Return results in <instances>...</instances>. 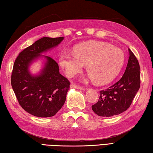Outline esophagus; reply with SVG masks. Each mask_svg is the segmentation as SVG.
Instances as JSON below:
<instances>
[{"label":"esophagus","instance_id":"obj_1","mask_svg":"<svg viewBox=\"0 0 153 153\" xmlns=\"http://www.w3.org/2000/svg\"><path fill=\"white\" fill-rule=\"evenodd\" d=\"M70 86H71V88H72L79 89V90H86V88L82 87V86H78V85L74 84V83H71V84Z\"/></svg>","mask_w":153,"mask_h":153}]
</instances>
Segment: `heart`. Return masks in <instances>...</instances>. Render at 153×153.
Returning <instances> with one entry per match:
<instances>
[{
    "instance_id": "obj_1",
    "label": "heart",
    "mask_w": 153,
    "mask_h": 153,
    "mask_svg": "<svg viewBox=\"0 0 153 153\" xmlns=\"http://www.w3.org/2000/svg\"><path fill=\"white\" fill-rule=\"evenodd\" d=\"M123 51L103 42L82 44L75 48L74 53L64 51L60 55V63L69 77L82 71L87 65L90 78L97 84L110 82L120 73L124 64Z\"/></svg>"
}]
</instances>
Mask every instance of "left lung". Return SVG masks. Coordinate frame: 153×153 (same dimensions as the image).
<instances>
[{"instance_id":"obj_1","label":"left lung","mask_w":153,"mask_h":153,"mask_svg":"<svg viewBox=\"0 0 153 153\" xmlns=\"http://www.w3.org/2000/svg\"><path fill=\"white\" fill-rule=\"evenodd\" d=\"M129 56L121 78L106 90L100 91L98 101L92 109L98 116L112 117L130 107L140 86V74L138 59L129 49Z\"/></svg>"}]
</instances>
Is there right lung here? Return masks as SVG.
<instances>
[{"instance_id":"right-lung-1","label":"right lung","mask_w":153,"mask_h":153,"mask_svg":"<svg viewBox=\"0 0 153 153\" xmlns=\"http://www.w3.org/2000/svg\"><path fill=\"white\" fill-rule=\"evenodd\" d=\"M63 37H44L22 51L15 59L11 86L17 99L28 113L38 117L54 116L63 107L70 86L67 78L59 73V65L50 56L40 75L30 74L28 67L40 53L57 46Z\"/></svg>"}]
</instances>
